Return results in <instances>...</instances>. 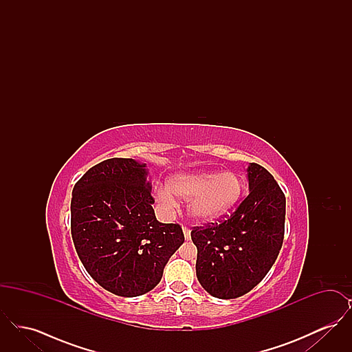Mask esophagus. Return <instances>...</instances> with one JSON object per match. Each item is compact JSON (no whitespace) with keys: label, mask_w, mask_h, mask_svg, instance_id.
Instances as JSON below:
<instances>
[{"label":"esophagus","mask_w":352,"mask_h":352,"mask_svg":"<svg viewBox=\"0 0 352 352\" xmlns=\"http://www.w3.org/2000/svg\"><path fill=\"white\" fill-rule=\"evenodd\" d=\"M182 230H184V239H186V240H190V237H191V230H190L188 227H184Z\"/></svg>","instance_id":"esophagus-1"}]
</instances>
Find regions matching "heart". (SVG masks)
<instances>
[{
  "mask_svg": "<svg viewBox=\"0 0 352 352\" xmlns=\"http://www.w3.org/2000/svg\"><path fill=\"white\" fill-rule=\"evenodd\" d=\"M243 181L234 171H198L175 175L166 186H155L154 198L166 212L178 207L173 197L188 201V215L198 221H208L227 214L239 201Z\"/></svg>",
  "mask_w": 352,
  "mask_h": 352,
  "instance_id": "obj_1",
  "label": "heart"
}]
</instances>
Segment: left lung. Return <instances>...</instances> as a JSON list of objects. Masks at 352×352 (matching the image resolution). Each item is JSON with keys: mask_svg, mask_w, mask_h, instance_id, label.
<instances>
[{"mask_svg": "<svg viewBox=\"0 0 352 352\" xmlns=\"http://www.w3.org/2000/svg\"><path fill=\"white\" fill-rule=\"evenodd\" d=\"M250 194L230 217L194 227L197 277L212 297L232 300L251 292L274 264L285 232L284 192L268 170L248 168Z\"/></svg>", "mask_w": 352, "mask_h": 352, "instance_id": "obj_1", "label": "left lung"}]
</instances>
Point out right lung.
Masks as SVG:
<instances>
[{"mask_svg": "<svg viewBox=\"0 0 352 352\" xmlns=\"http://www.w3.org/2000/svg\"><path fill=\"white\" fill-rule=\"evenodd\" d=\"M146 164L111 158L89 168L71 199V234L88 274L120 297H137L161 281L184 241L179 224L160 223Z\"/></svg>", "mask_w": 352, "mask_h": 352, "instance_id": "obj_1", "label": "right lung"}]
</instances>
